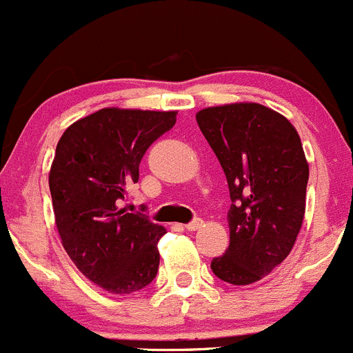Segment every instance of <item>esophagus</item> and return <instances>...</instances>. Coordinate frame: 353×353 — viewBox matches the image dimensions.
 I'll use <instances>...</instances> for the list:
<instances>
[{
	"mask_svg": "<svg viewBox=\"0 0 353 353\" xmlns=\"http://www.w3.org/2000/svg\"><path fill=\"white\" fill-rule=\"evenodd\" d=\"M201 227H203V220H201V218H196V220H192V221H190V223L185 225V229L190 230V232H194V230L201 229Z\"/></svg>",
	"mask_w": 353,
	"mask_h": 353,
	"instance_id": "1",
	"label": "esophagus"
}]
</instances>
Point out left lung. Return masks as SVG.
I'll return each mask as SVG.
<instances>
[{"mask_svg":"<svg viewBox=\"0 0 353 353\" xmlns=\"http://www.w3.org/2000/svg\"><path fill=\"white\" fill-rule=\"evenodd\" d=\"M227 176L230 244L213 258L218 279L246 286L286 260L305 216L308 163L293 124L254 102L208 107L196 114Z\"/></svg>","mask_w":353,"mask_h":353,"instance_id":"obj_1","label":"left lung"}]
</instances>
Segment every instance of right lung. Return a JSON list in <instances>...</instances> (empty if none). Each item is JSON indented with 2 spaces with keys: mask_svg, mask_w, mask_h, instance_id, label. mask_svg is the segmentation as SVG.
Here are the masks:
<instances>
[{
  "mask_svg": "<svg viewBox=\"0 0 353 353\" xmlns=\"http://www.w3.org/2000/svg\"><path fill=\"white\" fill-rule=\"evenodd\" d=\"M174 123V110L105 107L70 124L57 143L48 182L62 246L109 293H135L157 274L166 229L119 204L139 182L145 150Z\"/></svg>",
  "mask_w": 353,
  "mask_h": 353,
  "instance_id": "obj_1",
  "label": "right lung"
}]
</instances>
